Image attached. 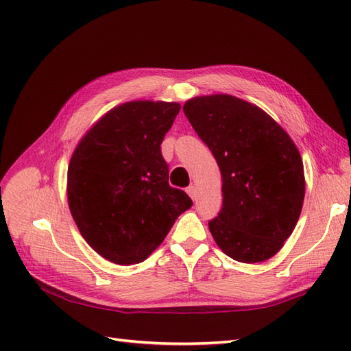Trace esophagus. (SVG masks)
Returning <instances> with one entry per match:
<instances>
[{"label": "esophagus", "mask_w": 351, "mask_h": 351, "mask_svg": "<svg viewBox=\"0 0 351 351\" xmlns=\"http://www.w3.org/2000/svg\"><path fill=\"white\" fill-rule=\"evenodd\" d=\"M186 192L189 193V196H190V197H192L193 200L196 199V196H197V192H196V187H195L193 184H192V186H189V187L186 189Z\"/></svg>", "instance_id": "34e87169"}]
</instances>
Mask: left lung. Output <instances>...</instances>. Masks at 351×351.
I'll return each mask as SVG.
<instances>
[{"mask_svg":"<svg viewBox=\"0 0 351 351\" xmlns=\"http://www.w3.org/2000/svg\"><path fill=\"white\" fill-rule=\"evenodd\" d=\"M183 111L217 159L222 208L209 221L221 250L244 263L274 256L299 221L303 162L271 117L230 95L190 99Z\"/></svg>","mask_w":351,"mask_h":351,"instance_id":"1","label":"left lung"}]
</instances>
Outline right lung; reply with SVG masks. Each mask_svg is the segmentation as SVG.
Listing matches in <instances>:
<instances>
[{"label": "right lung", "mask_w": 351, "mask_h": 351, "mask_svg": "<svg viewBox=\"0 0 351 351\" xmlns=\"http://www.w3.org/2000/svg\"><path fill=\"white\" fill-rule=\"evenodd\" d=\"M178 111L177 102L120 105L92 127L71 156L70 212L83 239L107 261L143 262L193 205L186 192L168 184L161 152Z\"/></svg>", "instance_id": "1"}]
</instances>
